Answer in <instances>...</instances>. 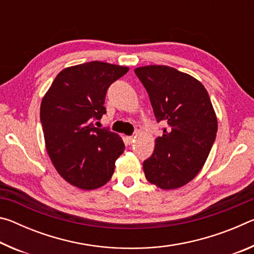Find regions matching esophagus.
<instances>
[{
    "instance_id": "34e87169",
    "label": "esophagus",
    "mask_w": 254,
    "mask_h": 254,
    "mask_svg": "<svg viewBox=\"0 0 254 254\" xmlns=\"http://www.w3.org/2000/svg\"><path fill=\"white\" fill-rule=\"evenodd\" d=\"M126 139H127V142L128 144H131V143L133 142V141H134V136H127Z\"/></svg>"
}]
</instances>
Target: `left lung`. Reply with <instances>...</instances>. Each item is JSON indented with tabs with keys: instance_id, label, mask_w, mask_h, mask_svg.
I'll return each mask as SVG.
<instances>
[{
	"instance_id": "obj_1",
	"label": "left lung",
	"mask_w": 254,
	"mask_h": 254,
	"mask_svg": "<svg viewBox=\"0 0 254 254\" xmlns=\"http://www.w3.org/2000/svg\"><path fill=\"white\" fill-rule=\"evenodd\" d=\"M135 75L147 89L162 136L143 162L145 178L170 190L194 179L205 165L217 132V118L204 85L173 67H137Z\"/></svg>"
}]
</instances>
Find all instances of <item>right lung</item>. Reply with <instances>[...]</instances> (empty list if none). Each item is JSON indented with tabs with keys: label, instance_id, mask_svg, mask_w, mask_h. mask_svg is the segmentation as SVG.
<instances>
[{
	"label": "right lung",
	"instance_id": "right-lung-1",
	"mask_svg": "<svg viewBox=\"0 0 254 254\" xmlns=\"http://www.w3.org/2000/svg\"><path fill=\"white\" fill-rule=\"evenodd\" d=\"M128 67L89 62L67 67L42 97L40 120L46 149L58 174L77 188L91 190L112 178L124 151L118 133L95 127L106 113L109 86Z\"/></svg>",
	"mask_w": 254,
	"mask_h": 254
}]
</instances>
